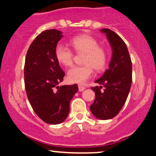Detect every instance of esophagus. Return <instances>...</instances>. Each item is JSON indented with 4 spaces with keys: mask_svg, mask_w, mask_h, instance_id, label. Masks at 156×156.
Instances as JSON below:
<instances>
[{
    "mask_svg": "<svg viewBox=\"0 0 156 156\" xmlns=\"http://www.w3.org/2000/svg\"><path fill=\"white\" fill-rule=\"evenodd\" d=\"M78 87H79V91H83L86 88L85 87H84V86H82L80 85H78Z\"/></svg>",
    "mask_w": 156,
    "mask_h": 156,
    "instance_id": "obj_1",
    "label": "esophagus"
}]
</instances>
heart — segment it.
Listing matches in <instances>:
<instances>
[{"instance_id": "obj_1", "label": "heart", "mask_w": 156, "mask_h": 156, "mask_svg": "<svg viewBox=\"0 0 156 156\" xmlns=\"http://www.w3.org/2000/svg\"><path fill=\"white\" fill-rule=\"evenodd\" d=\"M71 47L76 53H84L81 66H74L68 71V80L73 83L83 84L93 74V69L101 71L107 63V52L98 44L95 38L89 35H80L71 38ZM57 60L66 67L71 66L74 62V53L70 48L58 44L55 49Z\"/></svg>"}]
</instances>
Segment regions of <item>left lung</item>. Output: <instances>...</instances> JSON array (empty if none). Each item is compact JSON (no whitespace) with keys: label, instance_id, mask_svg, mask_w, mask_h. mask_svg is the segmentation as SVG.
Segmentation results:
<instances>
[{"label":"left lung","instance_id":"8db88e82","mask_svg":"<svg viewBox=\"0 0 156 156\" xmlns=\"http://www.w3.org/2000/svg\"><path fill=\"white\" fill-rule=\"evenodd\" d=\"M110 43L112 55L109 69L95 82L100 86L91 87L96 93L90 111L101 120L113 118L125 104L132 82V63L125 42L114 31L101 30ZM104 88L103 90H101Z\"/></svg>","mask_w":156,"mask_h":156}]
</instances>
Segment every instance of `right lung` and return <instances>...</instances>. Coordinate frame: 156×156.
Wrapping results in <instances>:
<instances>
[{
  "label": "right lung",
  "instance_id": "obj_1",
  "mask_svg": "<svg viewBox=\"0 0 156 156\" xmlns=\"http://www.w3.org/2000/svg\"><path fill=\"white\" fill-rule=\"evenodd\" d=\"M62 32L55 29L43 31L29 47L24 67L27 96L36 115L49 124L66 120L70 101L78 91L77 85L58 86L65 72L55 55Z\"/></svg>",
  "mask_w": 156,
  "mask_h": 156
}]
</instances>
